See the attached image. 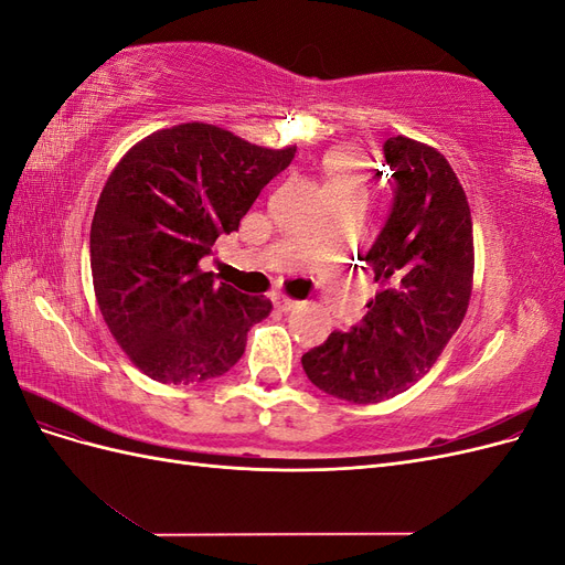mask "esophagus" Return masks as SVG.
I'll list each match as a JSON object with an SVG mask.
<instances>
[{
	"instance_id": "34e87169",
	"label": "esophagus",
	"mask_w": 565,
	"mask_h": 565,
	"mask_svg": "<svg viewBox=\"0 0 565 565\" xmlns=\"http://www.w3.org/2000/svg\"><path fill=\"white\" fill-rule=\"evenodd\" d=\"M273 303H276V309H280V311H295L299 306V301L287 299V297H276L273 299Z\"/></svg>"
}]
</instances>
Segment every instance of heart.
<instances>
[{"label": "heart", "mask_w": 565, "mask_h": 565, "mask_svg": "<svg viewBox=\"0 0 565 565\" xmlns=\"http://www.w3.org/2000/svg\"><path fill=\"white\" fill-rule=\"evenodd\" d=\"M365 172L351 152H332L324 160V185L328 193L337 191H365Z\"/></svg>", "instance_id": "heart-1"}]
</instances>
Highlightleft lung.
I'll use <instances>...</instances> for the list:
<instances>
[{
  "label": "left lung",
  "mask_w": 565,
  "mask_h": 565,
  "mask_svg": "<svg viewBox=\"0 0 565 565\" xmlns=\"http://www.w3.org/2000/svg\"><path fill=\"white\" fill-rule=\"evenodd\" d=\"M384 162L393 202L365 254L382 289L361 324L301 355L311 384L353 405L388 401L429 372L465 320L473 280L471 212L448 160L393 136Z\"/></svg>",
  "instance_id": "8db88e82"
}]
</instances>
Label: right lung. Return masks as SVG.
<instances>
[{"mask_svg":"<svg viewBox=\"0 0 565 565\" xmlns=\"http://www.w3.org/2000/svg\"><path fill=\"white\" fill-rule=\"evenodd\" d=\"M295 152L188 122L146 136L115 167L92 221L94 292L117 344L150 380L202 384L241 361L249 328L273 306L216 285L200 259L237 231Z\"/></svg>","mask_w":565,"mask_h":565,"instance_id":"1","label":"right lung"}]
</instances>
